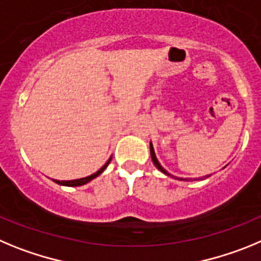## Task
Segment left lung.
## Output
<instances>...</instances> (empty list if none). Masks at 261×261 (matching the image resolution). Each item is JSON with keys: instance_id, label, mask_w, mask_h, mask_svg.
<instances>
[{"instance_id": "left-lung-1", "label": "left lung", "mask_w": 261, "mask_h": 261, "mask_svg": "<svg viewBox=\"0 0 261 261\" xmlns=\"http://www.w3.org/2000/svg\"><path fill=\"white\" fill-rule=\"evenodd\" d=\"M149 149H151V157H152V163L154 164V166H156L157 169H159L160 171H163L164 174L165 175H169V177H173L174 178V179H180V180H189V178H178V177H174V175H171L170 173H168V171L165 170V169L163 168V166H161V164L159 163V160H157V157H156V153H154V149H153V145H152V143H149ZM210 177V175H205V177L204 178H208ZM192 180V179H191ZM194 180H196V179H194Z\"/></svg>"}]
</instances>
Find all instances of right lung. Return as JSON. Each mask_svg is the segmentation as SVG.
I'll return each mask as SVG.
<instances>
[{"instance_id":"right-lung-1","label":"right lung","mask_w":261,"mask_h":261,"mask_svg":"<svg viewBox=\"0 0 261 261\" xmlns=\"http://www.w3.org/2000/svg\"><path fill=\"white\" fill-rule=\"evenodd\" d=\"M110 160H112V157H110L109 160H108L107 163H105V165L102 166V168L98 169L96 173H93V174L88 175V177H84V178H79V179H72V180H57V179H53L56 183H58V185H61V186H69V187H76V186H83V185H86V183H88L90 180H92L93 178L98 177V175L101 174L102 171L107 169V166L109 165Z\"/></svg>"}]
</instances>
